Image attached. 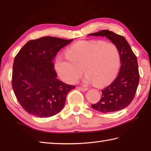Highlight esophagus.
<instances>
[{"label":"esophagus","mask_w":151,"mask_h":151,"mask_svg":"<svg viewBox=\"0 0 151 151\" xmlns=\"http://www.w3.org/2000/svg\"><path fill=\"white\" fill-rule=\"evenodd\" d=\"M77 88L78 89V90H80L81 91H86L88 90V88L83 87V86H78Z\"/></svg>","instance_id":"34e87169"}]
</instances>
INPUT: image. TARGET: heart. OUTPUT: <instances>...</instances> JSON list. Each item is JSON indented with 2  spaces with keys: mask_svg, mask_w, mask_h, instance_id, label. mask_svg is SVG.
<instances>
[{
  "mask_svg": "<svg viewBox=\"0 0 151 151\" xmlns=\"http://www.w3.org/2000/svg\"><path fill=\"white\" fill-rule=\"evenodd\" d=\"M120 65L121 55L114 43L84 40L71 45L66 55L58 57L55 68L60 77L68 83H75L84 70L87 83L104 86L116 78Z\"/></svg>",
  "mask_w": 151,
  "mask_h": 151,
  "instance_id": "obj_1",
  "label": "heart"
}]
</instances>
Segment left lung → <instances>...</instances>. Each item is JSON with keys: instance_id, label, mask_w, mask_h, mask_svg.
Wrapping results in <instances>:
<instances>
[{"instance_id": "left-lung-1", "label": "left lung", "mask_w": 151, "mask_h": 151, "mask_svg": "<svg viewBox=\"0 0 151 151\" xmlns=\"http://www.w3.org/2000/svg\"><path fill=\"white\" fill-rule=\"evenodd\" d=\"M89 36H102L114 43L121 55V68L117 77L111 85L102 90L100 101L91 106L102 112L118 111L129 105L133 100L139 83V72L136 55L124 37L109 31L89 34Z\"/></svg>"}]
</instances>
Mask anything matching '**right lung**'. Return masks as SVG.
Returning <instances> with one entry per match:
<instances>
[{
	"mask_svg": "<svg viewBox=\"0 0 151 151\" xmlns=\"http://www.w3.org/2000/svg\"><path fill=\"white\" fill-rule=\"evenodd\" d=\"M73 40L53 37L30 40L16 55L12 86L28 113L49 117L63 109L68 93L76 86L57 78L52 60L58 51Z\"/></svg>",
	"mask_w": 151,
	"mask_h": 151,
	"instance_id": "obj_1",
	"label": "right lung"
}]
</instances>
